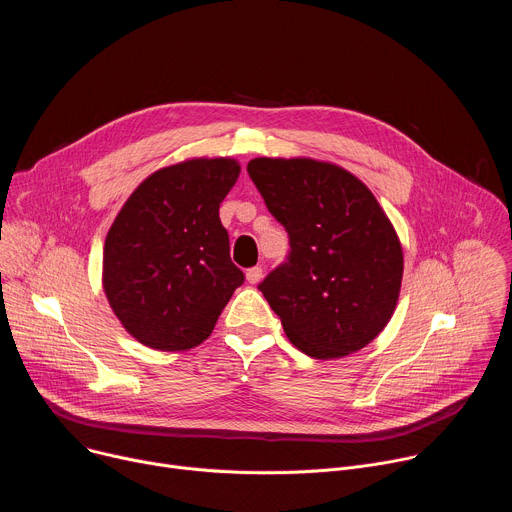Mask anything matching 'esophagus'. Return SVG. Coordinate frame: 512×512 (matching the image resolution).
Instances as JSON below:
<instances>
[{
  "mask_svg": "<svg viewBox=\"0 0 512 512\" xmlns=\"http://www.w3.org/2000/svg\"><path fill=\"white\" fill-rule=\"evenodd\" d=\"M261 277H263V269H261L259 265L247 269V281H249V283H259Z\"/></svg>",
  "mask_w": 512,
  "mask_h": 512,
  "instance_id": "34e87169",
  "label": "esophagus"
}]
</instances>
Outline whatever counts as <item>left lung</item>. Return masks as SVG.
<instances>
[{"mask_svg": "<svg viewBox=\"0 0 512 512\" xmlns=\"http://www.w3.org/2000/svg\"><path fill=\"white\" fill-rule=\"evenodd\" d=\"M249 178L289 251L257 285L291 344L314 358L367 346L397 306L403 251L371 190L314 160L257 158Z\"/></svg>", "mask_w": 512, "mask_h": 512, "instance_id": "left-lung-1", "label": "left lung"}]
</instances>
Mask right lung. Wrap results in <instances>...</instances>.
I'll return each instance as SVG.
<instances>
[{"instance_id": "obj_1", "label": "right lung", "mask_w": 512, "mask_h": 512, "mask_svg": "<svg viewBox=\"0 0 512 512\" xmlns=\"http://www.w3.org/2000/svg\"><path fill=\"white\" fill-rule=\"evenodd\" d=\"M239 172L229 158L158 170L117 214L105 241L103 285L115 316L141 344L198 346L243 285L218 218Z\"/></svg>"}]
</instances>
